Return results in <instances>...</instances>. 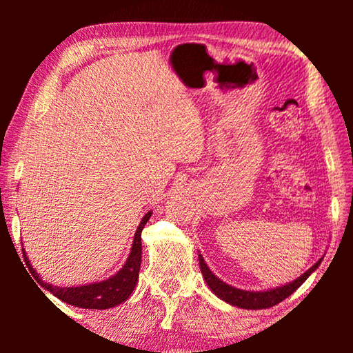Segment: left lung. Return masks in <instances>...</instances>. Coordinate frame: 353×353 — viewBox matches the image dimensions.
<instances>
[{
    "mask_svg": "<svg viewBox=\"0 0 353 353\" xmlns=\"http://www.w3.org/2000/svg\"><path fill=\"white\" fill-rule=\"evenodd\" d=\"M321 261L322 259L316 261L314 265L310 268L307 272H303L301 277H297L296 280H292V282L286 283L283 286H279V288H272L266 291H244V290L235 288V286L224 283L223 280H219L210 271V268L207 266V263L204 261V259H202V255H199L201 272L202 276H204V280L207 282L208 288L214 292V296L223 299L224 302L230 303V305L244 308V310H261V308H270V307L277 305L279 302L285 301L286 297L291 296L299 286L305 282L310 274L318 270Z\"/></svg>",
    "mask_w": 353,
    "mask_h": 353,
    "instance_id": "1",
    "label": "left lung"
}]
</instances>
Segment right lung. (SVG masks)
<instances>
[{"label":"right lung","mask_w":353,"mask_h":353,"mask_svg":"<svg viewBox=\"0 0 353 353\" xmlns=\"http://www.w3.org/2000/svg\"><path fill=\"white\" fill-rule=\"evenodd\" d=\"M152 212H148L143 216L140 225L137 227V232L134 235L132 249H130L129 259L124 263V266L119 270L115 276L110 279L103 280L98 283L90 285H81V286H52L50 283L43 282L39 277V274L35 272L34 268L29 263L25 249H23V256L29 268V272L37 279V282L41 285V288L52 292L57 299H61L62 302H67L70 305L79 307V308H90V310H105L117 307L119 303L126 301V299L132 294L135 290L137 280H139L140 265H141V230L148 219L151 218Z\"/></svg>","instance_id":"add662e5"}]
</instances>
